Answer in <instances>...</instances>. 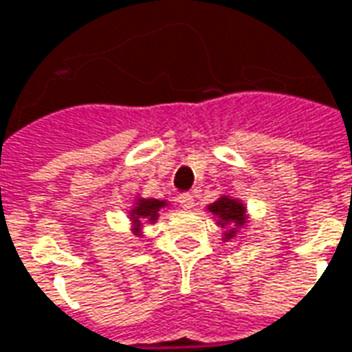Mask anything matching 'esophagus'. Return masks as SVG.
Instances as JSON below:
<instances>
[{"mask_svg":"<svg viewBox=\"0 0 352 352\" xmlns=\"http://www.w3.org/2000/svg\"><path fill=\"white\" fill-rule=\"evenodd\" d=\"M178 203H180V207L184 208V210H191V208H193V195L184 193V195L178 197Z\"/></svg>","mask_w":352,"mask_h":352,"instance_id":"34e87169","label":"esophagus"}]
</instances>
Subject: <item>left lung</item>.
I'll list each match as a JSON object with an SVG mask.
<instances>
[{
	"label": "left lung",
	"mask_w": 352,
	"mask_h": 352,
	"mask_svg": "<svg viewBox=\"0 0 352 352\" xmlns=\"http://www.w3.org/2000/svg\"><path fill=\"white\" fill-rule=\"evenodd\" d=\"M207 212L217 220V226L222 230V243L243 241L249 234V208L236 195L224 193L217 201L207 205Z\"/></svg>",
	"instance_id": "8db88e82"
}]
</instances>
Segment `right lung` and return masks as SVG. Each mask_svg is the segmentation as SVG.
Listing matches in <instances>:
<instances>
[{
  "mask_svg": "<svg viewBox=\"0 0 352 352\" xmlns=\"http://www.w3.org/2000/svg\"><path fill=\"white\" fill-rule=\"evenodd\" d=\"M170 208V201L166 199H155V197H142L140 193L135 195L132 205L128 208V224L130 232L135 237L144 236L145 226L155 224L161 212Z\"/></svg>",
  "mask_w": 352,
  "mask_h": 352,
  "instance_id": "obj_1",
  "label": "right lung"
}]
</instances>
